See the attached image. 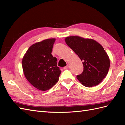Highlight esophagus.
Here are the masks:
<instances>
[{"mask_svg": "<svg viewBox=\"0 0 125 125\" xmlns=\"http://www.w3.org/2000/svg\"><path fill=\"white\" fill-rule=\"evenodd\" d=\"M69 64H68L67 65L65 66V67H64V69H68V68H69Z\"/></svg>", "mask_w": 125, "mask_h": 125, "instance_id": "esophagus-1", "label": "esophagus"}]
</instances>
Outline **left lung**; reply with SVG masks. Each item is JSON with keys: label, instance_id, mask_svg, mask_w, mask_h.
Returning a JSON list of instances; mask_svg holds the SVG:
<instances>
[{"label": "left lung", "instance_id": "obj_1", "mask_svg": "<svg viewBox=\"0 0 125 125\" xmlns=\"http://www.w3.org/2000/svg\"><path fill=\"white\" fill-rule=\"evenodd\" d=\"M68 46L83 62V73L77 78L86 87L96 86L102 82L108 73L110 61L101 44L93 39L77 36L65 38Z\"/></svg>", "mask_w": 125, "mask_h": 125}]
</instances>
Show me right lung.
Instances as JSON below:
<instances>
[{
    "mask_svg": "<svg viewBox=\"0 0 125 125\" xmlns=\"http://www.w3.org/2000/svg\"><path fill=\"white\" fill-rule=\"evenodd\" d=\"M55 39L44 40L29 48L22 61L27 81L36 89L46 91L54 86L61 73L57 58L51 54Z\"/></svg>",
    "mask_w": 125,
    "mask_h": 125,
    "instance_id": "add662e5",
    "label": "right lung"
}]
</instances>
